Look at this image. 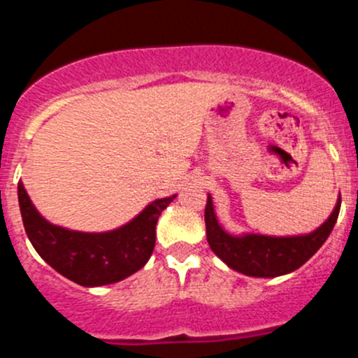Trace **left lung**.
<instances>
[{"mask_svg":"<svg viewBox=\"0 0 358 358\" xmlns=\"http://www.w3.org/2000/svg\"><path fill=\"white\" fill-rule=\"evenodd\" d=\"M341 194L331 215L317 229L304 235L271 236L261 233H229L219 222L212 196L205 205V228L212 252L231 270L247 277L275 278L296 271L303 266L327 240L338 221Z\"/></svg>","mask_w":358,"mask_h":358,"instance_id":"1","label":"left lung"}]
</instances>
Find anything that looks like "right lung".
Listing matches in <instances>:
<instances>
[{"instance_id":"right-lung-1","label":"right lung","mask_w":358,"mask_h":358,"mask_svg":"<svg viewBox=\"0 0 358 358\" xmlns=\"http://www.w3.org/2000/svg\"><path fill=\"white\" fill-rule=\"evenodd\" d=\"M176 196L153 200L120 228L88 233L47 221L19 182V205L27 238L41 259L83 287L116 284L139 271L153 254L158 217Z\"/></svg>"}]
</instances>
